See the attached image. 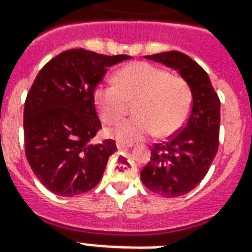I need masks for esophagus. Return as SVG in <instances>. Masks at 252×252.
Returning a JSON list of instances; mask_svg holds the SVG:
<instances>
[{"mask_svg":"<svg viewBox=\"0 0 252 252\" xmlns=\"http://www.w3.org/2000/svg\"><path fill=\"white\" fill-rule=\"evenodd\" d=\"M129 147H132V144H126V143H117V148H119V150H124V148H129Z\"/></svg>","mask_w":252,"mask_h":252,"instance_id":"esophagus-1","label":"esophagus"}]
</instances>
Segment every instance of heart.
<instances>
[{"mask_svg": "<svg viewBox=\"0 0 252 252\" xmlns=\"http://www.w3.org/2000/svg\"><path fill=\"white\" fill-rule=\"evenodd\" d=\"M115 85H98L94 105L105 124H115L128 112L132 116L109 129L119 142L133 143L151 135L167 137L185 124L191 108V89L185 78L147 62L121 67L113 77Z\"/></svg>", "mask_w": 252, "mask_h": 252, "instance_id": "1", "label": "heart"}]
</instances>
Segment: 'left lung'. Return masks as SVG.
I'll use <instances>...</instances> for the list:
<instances>
[{"label": "left lung", "mask_w": 252, "mask_h": 252, "mask_svg": "<svg viewBox=\"0 0 252 252\" xmlns=\"http://www.w3.org/2000/svg\"><path fill=\"white\" fill-rule=\"evenodd\" d=\"M180 72L191 89L193 104L182 129L167 142L155 143L151 159L140 171L144 186L157 194L174 198L193 190L205 177L219 150L220 99L206 71L178 51L146 55Z\"/></svg>", "instance_id": "left-lung-1"}]
</instances>
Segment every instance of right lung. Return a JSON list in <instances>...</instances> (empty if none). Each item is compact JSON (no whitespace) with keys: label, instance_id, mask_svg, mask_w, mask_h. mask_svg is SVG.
I'll return each instance as SVG.
<instances>
[{"label":"right lung","instance_id":"obj_1","mask_svg":"<svg viewBox=\"0 0 252 252\" xmlns=\"http://www.w3.org/2000/svg\"><path fill=\"white\" fill-rule=\"evenodd\" d=\"M128 55L68 50L44 64L24 105L25 157L47 189L63 197L97 186L115 140L93 144L101 128L93 94L108 67Z\"/></svg>","mask_w":252,"mask_h":252}]
</instances>
